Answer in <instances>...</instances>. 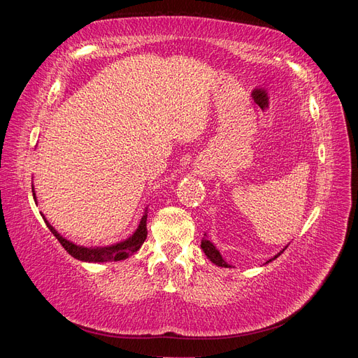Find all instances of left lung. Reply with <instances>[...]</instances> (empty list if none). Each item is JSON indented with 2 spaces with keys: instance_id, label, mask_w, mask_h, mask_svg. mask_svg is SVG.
<instances>
[{
  "instance_id": "1",
  "label": "left lung",
  "mask_w": 358,
  "mask_h": 358,
  "mask_svg": "<svg viewBox=\"0 0 358 358\" xmlns=\"http://www.w3.org/2000/svg\"><path fill=\"white\" fill-rule=\"evenodd\" d=\"M201 249H203V251H204L206 257H208V258L210 259V262H212L213 264L220 266V267H231L230 264H227V263L224 262V259H222V255L220 254L218 249H216V248L213 246V243H212L210 241L206 239V237H203V241H201ZM278 255H280V252H279ZM278 255H275L273 258H270L268 262H272V259L278 258ZM268 262H267V263H268Z\"/></svg>"
}]
</instances>
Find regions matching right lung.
Here are the masks:
<instances>
[{
    "mask_svg": "<svg viewBox=\"0 0 358 358\" xmlns=\"http://www.w3.org/2000/svg\"><path fill=\"white\" fill-rule=\"evenodd\" d=\"M32 196H34V200H36L34 187H32ZM43 220H45L48 229L52 231V234L57 237L58 242L64 246V249H66V251L71 257L80 259V262H88V263H106V262H119V259H125L129 255L137 252V249L143 245V242L146 241V236H148V230H146L148 210H145V213L142 216V221H140L137 230L134 231V234L131 237H128L127 241H124L121 243H116L112 246H104V248H86V246L74 245L73 242L64 239V237L46 221L45 216H43Z\"/></svg>",
    "mask_w": 358,
    "mask_h": 358,
    "instance_id": "right-lung-1",
    "label": "right lung"
}]
</instances>
